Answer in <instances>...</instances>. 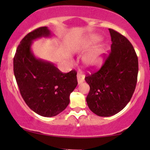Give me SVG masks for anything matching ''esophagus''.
I'll list each match as a JSON object with an SVG mask.
<instances>
[{"instance_id": "1", "label": "esophagus", "mask_w": 150, "mask_h": 150, "mask_svg": "<svg viewBox=\"0 0 150 150\" xmlns=\"http://www.w3.org/2000/svg\"><path fill=\"white\" fill-rule=\"evenodd\" d=\"M77 81H78V83H79V85L83 83V82H84V81H85V76H84L81 72L78 73Z\"/></svg>"}]
</instances>
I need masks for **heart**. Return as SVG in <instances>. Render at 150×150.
<instances>
[{
  "label": "heart",
  "instance_id": "obj_1",
  "mask_svg": "<svg viewBox=\"0 0 150 150\" xmlns=\"http://www.w3.org/2000/svg\"><path fill=\"white\" fill-rule=\"evenodd\" d=\"M100 40V36L98 35H91L83 39L76 45L75 50L77 51L83 50L97 44ZM105 55L106 46L104 44H100L85 53L83 57V62L88 68L91 69H98L103 65L105 61Z\"/></svg>",
  "mask_w": 150,
  "mask_h": 150
}]
</instances>
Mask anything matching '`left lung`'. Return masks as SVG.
Returning <instances> with one entry per match:
<instances>
[{
    "label": "left lung",
    "instance_id": "1",
    "mask_svg": "<svg viewBox=\"0 0 150 150\" xmlns=\"http://www.w3.org/2000/svg\"><path fill=\"white\" fill-rule=\"evenodd\" d=\"M111 52L99 71L85 77L90 91L87 105L93 113L110 117L130 102L136 87L138 58L128 39L109 28Z\"/></svg>",
    "mask_w": 150,
    "mask_h": 150
}]
</instances>
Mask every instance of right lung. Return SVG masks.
I'll return each instance as SVG.
<instances>
[{
    "instance_id": "obj_1",
    "label": "right lung",
    "mask_w": 150,
    "mask_h": 150,
    "mask_svg": "<svg viewBox=\"0 0 150 150\" xmlns=\"http://www.w3.org/2000/svg\"><path fill=\"white\" fill-rule=\"evenodd\" d=\"M52 36L47 26L29 33L20 42L13 58L14 75L22 97L30 109L46 117L65 109L78 85L76 71L63 74L54 63L35 56L33 41Z\"/></svg>"
}]
</instances>
